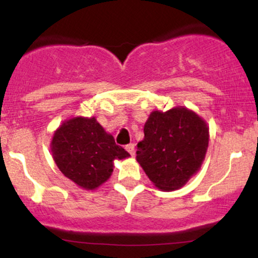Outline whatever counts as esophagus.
<instances>
[{"label": "esophagus", "mask_w": 258, "mask_h": 258, "mask_svg": "<svg viewBox=\"0 0 258 258\" xmlns=\"http://www.w3.org/2000/svg\"><path fill=\"white\" fill-rule=\"evenodd\" d=\"M125 149L127 150V152H128L130 154H131L132 156H135V144H127V146L125 147Z\"/></svg>", "instance_id": "1"}]
</instances>
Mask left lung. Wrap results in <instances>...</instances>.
Instances as JSON below:
<instances>
[{
  "mask_svg": "<svg viewBox=\"0 0 258 258\" xmlns=\"http://www.w3.org/2000/svg\"><path fill=\"white\" fill-rule=\"evenodd\" d=\"M209 137L206 121L185 106L154 110L144 125L136 159L156 188L176 190L200 170Z\"/></svg>",
  "mask_w": 258,
  "mask_h": 258,
  "instance_id": "obj_1",
  "label": "left lung"
}]
</instances>
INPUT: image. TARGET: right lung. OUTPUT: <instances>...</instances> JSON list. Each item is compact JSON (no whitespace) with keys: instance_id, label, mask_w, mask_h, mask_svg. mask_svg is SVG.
<instances>
[{"instance_id":"1","label":"right lung","mask_w":258,"mask_h":258,"mask_svg":"<svg viewBox=\"0 0 258 258\" xmlns=\"http://www.w3.org/2000/svg\"><path fill=\"white\" fill-rule=\"evenodd\" d=\"M51 152L60 172L86 190L110 178L115 160L130 156L94 116L65 120L53 133Z\"/></svg>"}]
</instances>
